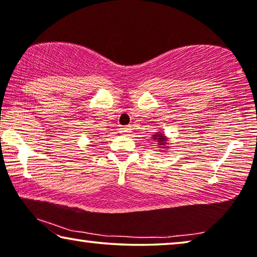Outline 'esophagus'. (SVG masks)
I'll use <instances>...</instances> for the list:
<instances>
[{"label": "esophagus", "mask_w": 257, "mask_h": 257, "mask_svg": "<svg viewBox=\"0 0 257 257\" xmlns=\"http://www.w3.org/2000/svg\"><path fill=\"white\" fill-rule=\"evenodd\" d=\"M130 130H132V129H130L129 127H121L120 133L121 134H127V133H130Z\"/></svg>", "instance_id": "1"}]
</instances>
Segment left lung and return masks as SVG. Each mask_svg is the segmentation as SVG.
Returning a JSON list of instances; mask_svg holds the SVG:
<instances>
[{
    "mask_svg": "<svg viewBox=\"0 0 257 257\" xmlns=\"http://www.w3.org/2000/svg\"><path fill=\"white\" fill-rule=\"evenodd\" d=\"M154 140H156L158 143L161 144V146H163V144H165V137L163 136V134H156V135H155V137H154Z\"/></svg>",
    "mask_w": 257,
    "mask_h": 257,
    "instance_id": "left-lung-1",
    "label": "left lung"
}]
</instances>
